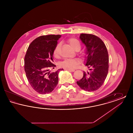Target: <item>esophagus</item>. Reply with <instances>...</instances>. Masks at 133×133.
Returning <instances> with one entry per match:
<instances>
[{"instance_id":"34e87169","label":"esophagus","mask_w":133,"mask_h":133,"mask_svg":"<svg viewBox=\"0 0 133 133\" xmlns=\"http://www.w3.org/2000/svg\"><path fill=\"white\" fill-rule=\"evenodd\" d=\"M65 70H68V71H70V72H74L75 71V70L74 69H65Z\"/></svg>"}]
</instances>
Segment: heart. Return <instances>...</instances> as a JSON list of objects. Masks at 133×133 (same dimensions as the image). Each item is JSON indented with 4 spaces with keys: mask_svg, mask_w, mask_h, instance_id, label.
I'll return each instance as SVG.
<instances>
[{
    "mask_svg": "<svg viewBox=\"0 0 133 133\" xmlns=\"http://www.w3.org/2000/svg\"><path fill=\"white\" fill-rule=\"evenodd\" d=\"M70 46L75 50H79L81 48L80 41L75 38H70L68 40ZM53 56L55 58H59L60 56V44H57L53 52ZM79 63V60L77 59H66L60 63V66L64 68L75 69Z\"/></svg>",
    "mask_w": 133,
    "mask_h": 133,
    "instance_id": "obj_1",
    "label": "heart"
}]
</instances>
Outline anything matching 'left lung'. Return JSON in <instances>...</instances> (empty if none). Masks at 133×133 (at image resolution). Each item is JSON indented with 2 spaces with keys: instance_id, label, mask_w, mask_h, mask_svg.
<instances>
[{
  "instance_id": "obj_1",
  "label": "left lung",
  "mask_w": 133,
  "mask_h": 133,
  "mask_svg": "<svg viewBox=\"0 0 133 133\" xmlns=\"http://www.w3.org/2000/svg\"><path fill=\"white\" fill-rule=\"evenodd\" d=\"M80 38L86 45V65L90 72H84L83 77L77 83L81 88L89 92L100 88L104 82L109 70V56L106 46L99 37L93 34H80Z\"/></svg>"
}]
</instances>
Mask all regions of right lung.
Segmentation results:
<instances>
[{"instance_id": "1", "label": "right lung", "mask_w": 133, "mask_h": 133, "mask_svg": "<svg viewBox=\"0 0 133 133\" xmlns=\"http://www.w3.org/2000/svg\"><path fill=\"white\" fill-rule=\"evenodd\" d=\"M61 35H48L35 39L29 45L24 57V70L32 88L41 94L51 92L58 83L59 69L50 73L56 66L53 52Z\"/></svg>"}]
</instances>
